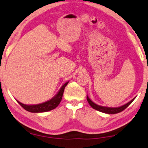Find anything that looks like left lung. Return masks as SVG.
Instances as JSON below:
<instances>
[{"label":"left lung","mask_w":148,"mask_h":148,"mask_svg":"<svg viewBox=\"0 0 148 148\" xmlns=\"http://www.w3.org/2000/svg\"><path fill=\"white\" fill-rule=\"evenodd\" d=\"M135 99H133L132 100H131L130 102H128L126 104L123 105V106H121V107H118V108H109V107H104V106H99V105H97L96 103H94V102L90 100V98H89L88 96H87V100H88L89 104L90 105V106L92 107V108L96 110H98V111L101 112L106 113V114H117L123 111L125 108H127L132 103V101Z\"/></svg>","instance_id":"left-lung-1"}]
</instances>
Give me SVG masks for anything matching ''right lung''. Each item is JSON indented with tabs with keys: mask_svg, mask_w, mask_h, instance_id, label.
<instances>
[{
	"mask_svg": "<svg viewBox=\"0 0 148 148\" xmlns=\"http://www.w3.org/2000/svg\"><path fill=\"white\" fill-rule=\"evenodd\" d=\"M69 82H67L64 84L63 86L60 89L58 93L56 94V96L50 99L49 101H46L45 103H40V104L37 105H25L23 104L22 103L19 102L18 101V103L20 104L21 106H22L25 110L27 111L30 112L34 113H39V112H45L50 111L51 110H54L56 108L57 106L59 105L60 101H61L62 97H63V94L65 88L66 87Z\"/></svg>",
	"mask_w": 148,
	"mask_h": 148,
	"instance_id": "1",
	"label": "right lung"
}]
</instances>
